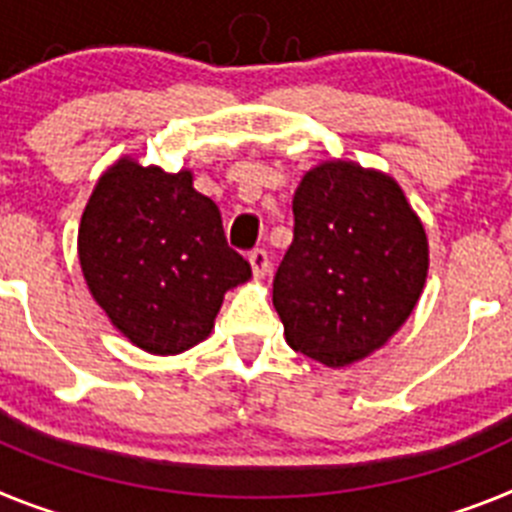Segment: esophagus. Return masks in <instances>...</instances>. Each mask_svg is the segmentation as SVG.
Masks as SVG:
<instances>
[{"instance_id":"34e87169","label":"esophagus","mask_w":512,"mask_h":512,"mask_svg":"<svg viewBox=\"0 0 512 512\" xmlns=\"http://www.w3.org/2000/svg\"><path fill=\"white\" fill-rule=\"evenodd\" d=\"M250 265H252V273H255L257 278H262V275L268 273V268H270L268 252L262 250V247H255V250L250 252Z\"/></svg>"}]
</instances>
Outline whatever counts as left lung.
<instances>
[{
    "label": "left lung",
    "mask_w": 512,
    "mask_h": 512,
    "mask_svg": "<svg viewBox=\"0 0 512 512\" xmlns=\"http://www.w3.org/2000/svg\"><path fill=\"white\" fill-rule=\"evenodd\" d=\"M428 275V239L391 177L350 162L306 172L273 304L293 350L348 366L404 324Z\"/></svg>",
    "instance_id": "8db88e82"
}]
</instances>
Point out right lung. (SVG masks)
Segmentation results:
<instances>
[{
  "mask_svg": "<svg viewBox=\"0 0 512 512\" xmlns=\"http://www.w3.org/2000/svg\"><path fill=\"white\" fill-rule=\"evenodd\" d=\"M79 262L110 322L159 355L208 337L224 293L252 275L226 242L219 206L193 188L190 172L131 159L97 182L79 226Z\"/></svg>",
  "mask_w": 512,
  "mask_h": 512,
  "instance_id": "right-lung-1",
  "label": "right lung"
}]
</instances>
